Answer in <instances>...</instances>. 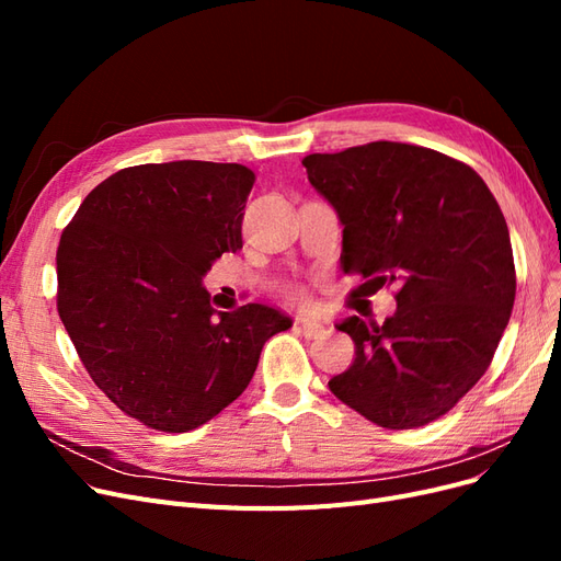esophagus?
<instances>
[{
    "label": "esophagus",
    "mask_w": 561,
    "mask_h": 561,
    "mask_svg": "<svg viewBox=\"0 0 561 561\" xmlns=\"http://www.w3.org/2000/svg\"><path fill=\"white\" fill-rule=\"evenodd\" d=\"M297 328L304 336L309 339H318L320 334H325V328H322L318 320H309V318H297Z\"/></svg>",
    "instance_id": "34e87169"
}]
</instances>
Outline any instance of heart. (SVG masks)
<instances>
[{
    "instance_id": "b5f03b06",
    "label": "heart",
    "mask_w": 561,
    "mask_h": 561,
    "mask_svg": "<svg viewBox=\"0 0 561 561\" xmlns=\"http://www.w3.org/2000/svg\"><path fill=\"white\" fill-rule=\"evenodd\" d=\"M290 295H293L295 299H301V301H304V299H307V297H304V293H301V290H290Z\"/></svg>"
}]
</instances>
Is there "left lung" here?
I'll use <instances>...</instances> for the list:
<instances>
[{
	"label": "left lung",
	"mask_w": 561,
	"mask_h": 561,
	"mask_svg": "<svg viewBox=\"0 0 561 561\" xmlns=\"http://www.w3.org/2000/svg\"><path fill=\"white\" fill-rule=\"evenodd\" d=\"M344 225V274L398 283V311L339 322L353 365L330 390L371 423L419 428L480 381L515 304L511 233L470 165L428 147L369 142L301 161Z\"/></svg>",
	"instance_id": "obj_1"
}]
</instances>
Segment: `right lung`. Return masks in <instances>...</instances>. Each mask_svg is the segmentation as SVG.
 I'll return each mask as SVG.
<instances>
[{
    "label": "right lung",
    "mask_w": 561,
    "mask_h": 561,
    "mask_svg": "<svg viewBox=\"0 0 561 561\" xmlns=\"http://www.w3.org/2000/svg\"><path fill=\"white\" fill-rule=\"evenodd\" d=\"M254 173L241 163L124 168L83 198L56 254L58 313L95 386L147 428L186 433L248 388L293 320L264 304L215 311V260L243 248Z\"/></svg>",
    "instance_id": "right-lung-1"
}]
</instances>
